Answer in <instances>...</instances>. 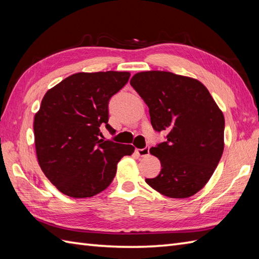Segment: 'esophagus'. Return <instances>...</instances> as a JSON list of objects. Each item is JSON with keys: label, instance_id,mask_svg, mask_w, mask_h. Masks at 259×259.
I'll return each mask as SVG.
<instances>
[{"label": "esophagus", "instance_id": "esophagus-1", "mask_svg": "<svg viewBox=\"0 0 259 259\" xmlns=\"http://www.w3.org/2000/svg\"><path fill=\"white\" fill-rule=\"evenodd\" d=\"M137 155L140 156V157H146L149 155V147H145L142 148V149H136Z\"/></svg>", "mask_w": 259, "mask_h": 259}]
</instances>
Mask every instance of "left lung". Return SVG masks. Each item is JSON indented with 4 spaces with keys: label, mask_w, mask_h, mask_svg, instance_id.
<instances>
[{
    "label": "left lung",
    "mask_w": 259,
    "mask_h": 259,
    "mask_svg": "<svg viewBox=\"0 0 259 259\" xmlns=\"http://www.w3.org/2000/svg\"><path fill=\"white\" fill-rule=\"evenodd\" d=\"M130 84L149 108L152 128L167 141L150 153L161 162L151 188L170 198H188L203 188L224 151L225 118L200 81L168 71L136 73Z\"/></svg>",
    "instance_id": "left-lung-1"
}]
</instances>
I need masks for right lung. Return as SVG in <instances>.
<instances>
[{
	"mask_svg": "<svg viewBox=\"0 0 259 259\" xmlns=\"http://www.w3.org/2000/svg\"><path fill=\"white\" fill-rule=\"evenodd\" d=\"M129 72H79L68 76L42 99L34 115L37 162L46 177L72 198L92 197L112 183L117 164L135 147L103 140L109 100L125 85Z\"/></svg>",
	"mask_w": 259,
	"mask_h": 259,
	"instance_id": "right-lung-1",
	"label": "right lung"
}]
</instances>
